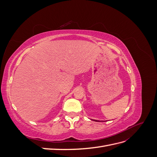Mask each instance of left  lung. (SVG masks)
Segmentation results:
<instances>
[{
	"label": "left lung",
	"mask_w": 157,
	"mask_h": 157,
	"mask_svg": "<svg viewBox=\"0 0 157 157\" xmlns=\"http://www.w3.org/2000/svg\"><path fill=\"white\" fill-rule=\"evenodd\" d=\"M93 121H96V122H98V121H97V120H93Z\"/></svg>",
	"instance_id": "obj_1"
}]
</instances>
